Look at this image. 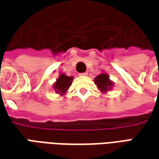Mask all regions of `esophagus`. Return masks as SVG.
I'll use <instances>...</instances> for the list:
<instances>
[{
    "label": "esophagus",
    "instance_id": "obj_1",
    "mask_svg": "<svg viewBox=\"0 0 159 159\" xmlns=\"http://www.w3.org/2000/svg\"><path fill=\"white\" fill-rule=\"evenodd\" d=\"M88 75V73H87V72H84V73H81V74H80V75Z\"/></svg>",
    "mask_w": 159,
    "mask_h": 159
}]
</instances>
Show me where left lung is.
I'll list each match as a JSON object with an SVG mask.
<instances>
[{"label": "left lung", "mask_w": 159, "mask_h": 159, "mask_svg": "<svg viewBox=\"0 0 159 159\" xmlns=\"http://www.w3.org/2000/svg\"><path fill=\"white\" fill-rule=\"evenodd\" d=\"M95 84H97L98 88L100 89V90L102 92H106L109 89H111L112 87V82L111 80L109 79V75L105 74V73H102L98 75L95 80H94Z\"/></svg>", "instance_id": "obj_1"}]
</instances>
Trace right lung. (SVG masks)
<instances>
[{
  "mask_svg": "<svg viewBox=\"0 0 159 159\" xmlns=\"http://www.w3.org/2000/svg\"><path fill=\"white\" fill-rule=\"evenodd\" d=\"M72 81H73L72 76H68L64 74H61L60 76L57 78V83L54 84V89L56 92L61 95L65 93L72 84Z\"/></svg>",
  "mask_w": 159,
  "mask_h": 159,
  "instance_id": "obj_1",
  "label": "right lung"
}]
</instances>
